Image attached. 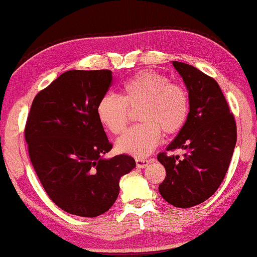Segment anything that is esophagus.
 <instances>
[{"instance_id":"esophagus-1","label":"esophagus","mask_w":257,"mask_h":257,"mask_svg":"<svg viewBox=\"0 0 257 257\" xmlns=\"http://www.w3.org/2000/svg\"><path fill=\"white\" fill-rule=\"evenodd\" d=\"M149 164H150V160L145 158H137L136 159V166L139 168H145Z\"/></svg>"}]
</instances>
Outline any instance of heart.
I'll use <instances>...</instances> for the list:
<instances>
[{
	"label": "heart",
	"instance_id": "heart-1",
	"mask_svg": "<svg viewBox=\"0 0 257 257\" xmlns=\"http://www.w3.org/2000/svg\"><path fill=\"white\" fill-rule=\"evenodd\" d=\"M139 108L136 125L117 140L118 150L137 158L150 153L166 135L178 133L185 125L189 113L187 91L166 76L152 70H143L125 79L121 94L106 93L97 105V115L112 134L123 133L129 122V109Z\"/></svg>",
	"mask_w": 257,
	"mask_h": 257
}]
</instances>
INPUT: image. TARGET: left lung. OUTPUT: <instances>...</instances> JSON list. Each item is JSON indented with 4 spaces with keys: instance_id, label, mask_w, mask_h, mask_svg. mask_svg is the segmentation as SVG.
<instances>
[{
    "instance_id": "1",
    "label": "left lung",
    "mask_w": 257,
    "mask_h": 257,
    "mask_svg": "<svg viewBox=\"0 0 257 257\" xmlns=\"http://www.w3.org/2000/svg\"><path fill=\"white\" fill-rule=\"evenodd\" d=\"M189 94L187 121L167 151L185 150L180 156H157L166 178L159 193L177 208L201 204L216 193L226 175L236 143L234 115L218 83L197 68L173 62Z\"/></svg>"
}]
</instances>
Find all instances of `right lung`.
Segmentation results:
<instances>
[{
  "label": "right lung",
  "instance_id": "obj_1",
  "mask_svg": "<svg viewBox=\"0 0 257 257\" xmlns=\"http://www.w3.org/2000/svg\"><path fill=\"white\" fill-rule=\"evenodd\" d=\"M112 85V71L69 70L33 99L25 124L30 160L55 204L80 217H97L116 201L122 175L135 168L112 149L97 105Z\"/></svg>",
  "mask_w": 257,
  "mask_h": 257
}]
</instances>
